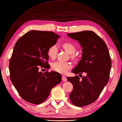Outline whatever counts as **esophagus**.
Masks as SVG:
<instances>
[{
    "mask_svg": "<svg viewBox=\"0 0 122 122\" xmlns=\"http://www.w3.org/2000/svg\"><path fill=\"white\" fill-rule=\"evenodd\" d=\"M61 79H62L63 81H66L67 80V78L65 76H61Z\"/></svg>",
    "mask_w": 122,
    "mask_h": 122,
    "instance_id": "obj_1",
    "label": "esophagus"
}]
</instances>
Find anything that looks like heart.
Listing matches in <instances>:
<instances>
[{"instance_id":"1","label":"heart","mask_w":122,"mask_h":122,"mask_svg":"<svg viewBox=\"0 0 122 122\" xmlns=\"http://www.w3.org/2000/svg\"><path fill=\"white\" fill-rule=\"evenodd\" d=\"M62 46L68 53L71 54V58L74 59H76V55L74 54L76 48L73 44L70 42H66L63 44ZM57 52L58 49L56 45H52L50 46L47 51L48 56L52 59L56 58L57 55ZM71 67L72 64L70 62H63V61H58L52 64V69L53 71L60 73H65Z\"/></svg>"}]
</instances>
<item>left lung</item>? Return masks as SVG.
Masks as SVG:
<instances>
[{
    "mask_svg": "<svg viewBox=\"0 0 122 122\" xmlns=\"http://www.w3.org/2000/svg\"><path fill=\"white\" fill-rule=\"evenodd\" d=\"M67 35L77 40L82 48L81 59L72 72L81 76L85 73L86 76L81 80L78 76L67 78L73 87L70 99L74 105L81 107L92 104L99 97L108 82L112 61L106 43L94 31Z\"/></svg>",
    "mask_w": 122,
    "mask_h": 122,
    "instance_id": "8db88e82",
    "label": "left lung"
}]
</instances>
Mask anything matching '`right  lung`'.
Here are the masks:
<instances>
[{
    "label": "right lung",
    "instance_id": "right-lung-1",
    "mask_svg": "<svg viewBox=\"0 0 122 122\" xmlns=\"http://www.w3.org/2000/svg\"><path fill=\"white\" fill-rule=\"evenodd\" d=\"M59 37L52 31L30 30L15 44L9 63L10 79L25 101L42 103L53 87L61 82V76L58 72L38 71L40 67L48 69L47 51Z\"/></svg>",
    "mask_w": 122,
    "mask_h": 122
}]
</instances>
